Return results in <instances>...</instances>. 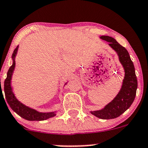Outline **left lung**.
<instances>
[{"label": "left lung", "mask_w": 148, "mask_h": 148, "mask_svg": "<svg viewBox=\"0 0 148 148\" xmlns=\"http://www.w3.org/2000/svg\"><path fill=\"white\" fill-rule=\"evenodd\" d=\"M100 38L109 42V45L117 52L125 72L122 88L116 97L102 110L91 112L93 115L98 118L110 120L118 117L130 107L136 95L138 80L133 62L131 60L127 49L121 46L112 37L102 36Z\"/></svg>", "instance_id": "obj_1"}]
</instances>
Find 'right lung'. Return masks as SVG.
<instances>
[{
  "label": "right lung",
  "instance_id": "1",
  "mask_svg": "<svg viewBox=\"0 0 148 148\" xmlns=\"http://www.w3.org/2000/svg\"><path fill=\"white\" fill-rule=\"evenodd\" d=\"M18 48V46L14 49L13 53L12 54V59H13V64L8 69L7 73V77L4 82V92H5V99L8 105L10 108L16 113L23 117L25 120L29 121H41L45 120L50 117H54L56 115L55 112H39L36 110L31 109L30 107H26V105L22 104L19 102L15 97L13 91H12L11 86H10V80H11L12 74H13V70H14L15 66H16V62H15V57L17 53ZM1 92H2V89L1 88ZM3 93V92H2ZM5 100V99H4Z\"/></svg>",
  "mask_w": 148,
  "mask_h": 148
}]
</instances>
